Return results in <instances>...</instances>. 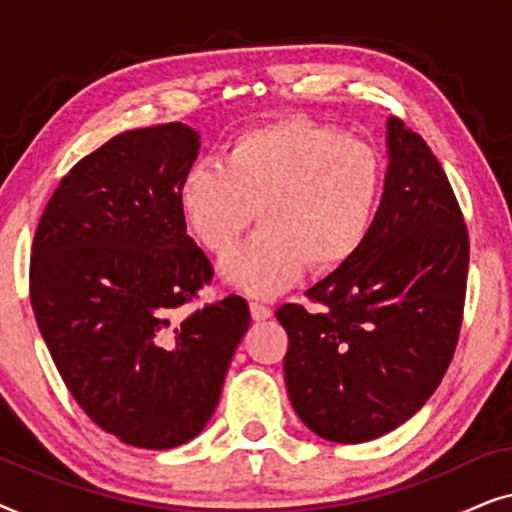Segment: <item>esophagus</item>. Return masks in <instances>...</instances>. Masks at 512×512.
Masks as SVG:
<instances>
[{"instance_id": "34e87169", "label": "esophagus", "mask_w": 512, "mask_h": 512, "mask_svg": "<svg viewBox=\"0 0 512 512\" xmlns=\"http://www.w3.org/2000/svg\"><path fill=\"white\" fill-rule=\"evenodd\" d=\"M249 307H251V317H254L256 321H265V319H270V317H272V310H270L268 305L263 303V300L251 298Z\"/></svg>"}]
</instances>
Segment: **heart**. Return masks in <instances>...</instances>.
<instances>
[{"mask_svg":"<svg viewBox=\"0 0 512 512\" xmlns=\"http://www.w3.org/2000/svg\"><path fill=\"white\" fill-rule=\"evenodd\" d=\"M382 198V160L373 146L307 118L244 130L221 163L186 172L179 205L188 228L228 256L254 207L263 226L226 263V277L256 296L296 282L307 265L333 272L368 242Z\"/></svg>","mask_w":512,"mask_h":512,"instance_id":"obj_1","label":"heart"}]
</instances>
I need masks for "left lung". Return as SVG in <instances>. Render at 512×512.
Masks as SVG:
<instances>
[{"label": "left lung", "instance_id": "1", "mask_svg": "<svg viewBox=\"0 0 512 512\" xmlns=\"http://www.w3.org/2000/svg\"><path fill=\"white\" fill-rule=\"evenodd\" d=\"M389 167L368 242L286 303L284 377L307 429L333 443L394 431L429 401L457 349L468 230L438 158L401 118L387 121Z\"/></svg>", "mask_w": 512, "mask_h": 512}]
</instances>
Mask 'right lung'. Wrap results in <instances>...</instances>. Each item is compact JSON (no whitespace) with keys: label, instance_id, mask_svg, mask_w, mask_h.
<instances>
[{"label":"right lung","instance_id":"add662e5","mask_svg":"<svg viewBox=\"0 0 512 512\" xmlns=\"http://www.w3.org/2000/svg\"><path fill=\"white\" fill-rule=\"evenodd\" d=\"M200 151L184 123L128 130L81 158L41 214L30 300L55 368L93 422L170 450L205 429L251 314L191 310L214 277L179 205Z\"/></svg>","mask_w":512,"mask_h":512}]
</instances>
